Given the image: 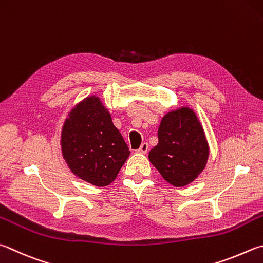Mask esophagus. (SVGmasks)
Wrapping results in <instances>:
<instances>
[{"label":"esophagus","mask_w":263,"mask_h":263,"mask_svg":"<svg viewBox=\"0 0 263 263\" xmlns=\"http://www.w3.org/2000/svg\"><path fill=\"white\" fill-rule=\"evenodd\" d=\"M148 148H149V146H148L147 142H142L140 148L138 149V153H141V154H146V153L148 152Z\"/></svg>","instance_id":"obj_1"}]
</instances>
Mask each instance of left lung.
Listing matches in <instances>:
<instances>
[{"label": "left lung", "instance_id": "8db88e82", "mask_svg": "<svg viewBox=\"0 0 263 263\" xmlns=\"http://www.w3.org/2000/svg\"><path fill=\"white\" fill-rule=\"evenodd\" d=\"M159 144L148 159L169 184L181 187L202 173L209 156L203 127L195 112L181 107L165 114L159 126Z\"/></svg>", "mask_w": 263, "mask_h": 263}]
</instances>
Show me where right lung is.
I'll list each match as a JSON object with an SVG mask.
<instances>
[{"mask_svg":"<svg viewBox=\"0 0 263 263\" xmlns=\"http://www.w3.org/2000/svg\"><path fill=\"white\" fill-rule=\"evenodd\" d=\"M61 147L72 173L95 186L112 183L130 151L99 97H88L69 112Z\"/></svg>","mask_w":263,"mask_h":263,"instance_id":"1","label":"right lung"}]
</instances>
